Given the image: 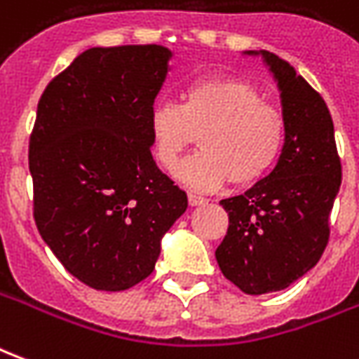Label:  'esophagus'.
<instances>
[{
    "label": "esophagus",
    "mask_w": 359,
    "mask_h": 359,
    "mask_svg": "<svg viewBox=\"0 0 359 359\" xmlns=\"http://www.w3.org/2000/svg\"><path fill=\"white\" fill-rule=\"evenodd\" d=\"M188 203L190 205H203V203H208V198H203L200 194H194V192H188Z\"/></svg>",
    "instance_id": "34e87169"
}]
</instances>
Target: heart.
I'll return each instance as SVG.
<instances>
[{"label": "heart", "mask_w": 359, "mask_h": 359, "mask_svg": "<svg viewBox=\"0 0 359 359\" xmlns=\"http://www.w3.org/2000/svg\"><path fill=\"white\" fill-rule=\"evenodd\" d=\"M200 136L202 149L184 159L177 179L194 190H219L233 179L250 184L275 165L286 138L285 113L259 90L234 76H200L182 90V102L159 100L149 111L157 163L172 171Z\"/></svg>", "instance_id": "obj_1"}]
</instances>
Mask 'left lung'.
Returning a JSON list of instances; mask_svg holds the SVG:
<instances>
[{
	"label": "left lung",
	"mask_w": 359,
	"mask_h": 359,
	"mask_svg": "<svg viewBox=\"0 0 359 359\" xmlns=\"http://www.w3.org/2000/svg\"><path fill=\"white\" fill-rule=\"evenodd\" d=\"M244 53L262 55L277 81L286 138L265 179L221 200L229 229L215 257L233 285L259 296L290 286L323 256L342 167L323 97L275 53Z\"/></svg>",
	"instance_id": "obj_1"
}]
</instances>
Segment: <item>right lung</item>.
<instances>
[{
  "instance_id": "1",
  "label": "right lung",
  "mask_w": 359,
  "mask_h": 359,
  "mask_svg": "<svg viewBox=\"0 0 359 359\" xmlns=\"http://www.w3.org/2000/svg\"><path fill=\"white\" fill-rule=\"evenodd\" d=\"M163 46L90 48L46 86L30 134L38 233L73 277L118 292L156 267L187 211L151 157L149 111L169 73Z\"/></svg>"
}]
</instances>
